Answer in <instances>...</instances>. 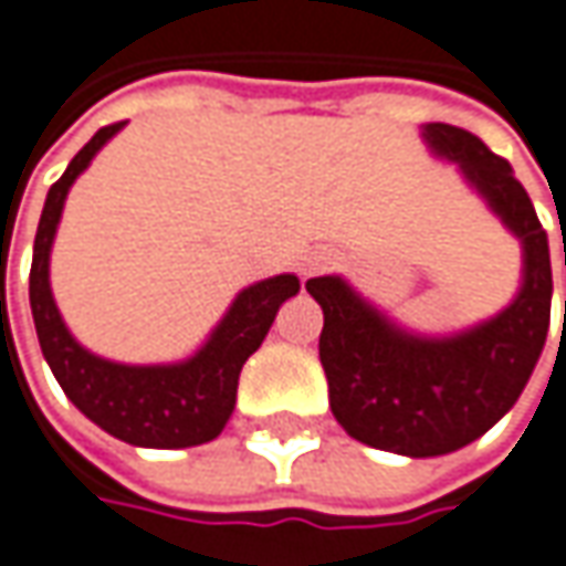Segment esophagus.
Here are the masks:
<instances>
[{"instance_id": "34e87169", "label": "esophagus", "mask_w": 566, "mask_h": 566, "mask_svg": "<svg viewBox=\"0 0 566 566\" xmlns=\"http://www.w3.org/2000/svg\"><path fill=\"white\" fill-rule=\"evenodd\" d=\"M331 264V254L327 251H312V254H305L302 258V276H315V273H322V270Z\"/></svg>"}]
</instances>
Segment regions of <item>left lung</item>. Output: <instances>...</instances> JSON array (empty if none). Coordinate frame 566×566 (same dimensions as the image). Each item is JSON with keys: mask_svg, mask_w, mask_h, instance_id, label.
Masks as SVG:
<instances>
[{"mask_svg": "<svg viewBox=\"0 0 566 566\" xmlns=\"http://www.w3.org/2000/svg\"><path fill=\"white\" fill-rule=\"evenodd\" d=\"M423 139L437 156L459 161L468 185L523 241L520 296L471 331L417 337L340 276L305 283L325 312L318 356L337 423L373 449L410 459L446 455L484 437L520 401L552 322L548 235L510 161L452 124H427Z\"/></svg>", "mask_w": 566, "mask_h": 566, "instance_id": "1", "label": "left lung"}]
</instances>
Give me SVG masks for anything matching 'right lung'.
I'll return each instance as SVG.
<instances>
[{
  "instance_id": "1",
  "label": "right lung",
  "mask_w": 566,
  "mask_h": 566,
  "mask_svg": "<svg viewBox=\"0 0 566 566\" xmlns=\"http://www.w3.org/2000/svg\"><path fill=\"white\" fill-rule=\"evenodd\" d=\"M120 127L124 124L101 127L46 193L31 261V315L43 359L50 363L66 398L88 420L129 446L187 449L222 433L226 420L235 410L241 366L268 337L280 305L298 293V276L280 273L241 290L210 340L185 363L124 366L88 354L63 325L50 293V248L72 181Z\"/></svg>"
}]
</instances>
